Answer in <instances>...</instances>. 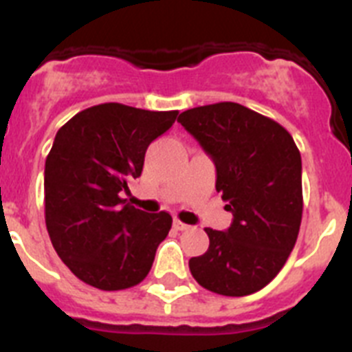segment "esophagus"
Masks as SVG:
<instances>
[{
    "instance_id": "obj_1",
    "label": "esophagus",
    "mask_w": 352,
    "mask_h": 352,
    "mask_svg": "<svg viewBox=\"0 0 352 352\" xmlns=\"http://www.w3.org/2000/svg\"><path fill=\"white\" fill-rule=\"evenodd\" d=\"M173 227L176 229V231H186V229H188V226H186V223H183V222H179V220H174Z\"/></svg>"
}]
</instances>
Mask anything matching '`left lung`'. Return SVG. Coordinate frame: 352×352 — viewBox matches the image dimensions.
<instances>
[{
	"instance_id": "left-lung-1",
	"label": "left lung",
	"mask_w": 352,
	"mask_h": 352,
	"mask_svg": "<svg viewBox=\"0 0 352 352\" xmlns=\"http://www.w3.org/2000/svg\"><path fill=\"white\" fill-rule=\"evenodd\" d=\"M178 121L213 160L214 186L232 213L226 231L204 229L210 247L188 261L192 276L223 296L261 291L284 268L300 232V151L284 126L234 102L188 109Z\"/></svg>"
}]
</instances>
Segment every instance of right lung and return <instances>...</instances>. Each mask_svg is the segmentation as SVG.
I'll use <instances>...</instances> for the list:
<instances>
[{
	"mask_svg": "<svg viewBox=\"0 0 352 352\" xmlns=\"http://www.w3.org/2000/svg\"><path fill=\"white\" fill-rule=\"evenodd\" d=\"M176 116L111 102L84 109L56 133L43 176L45 226L58 256L86 284L120 291L151 270L173 217L138 210L120 194Z\"/></svg>",
	"mask_w": 352,
	"mask_h": 352,
	"instance_id": "obj_1",
	"label": "right lung"
}]
</instances>
